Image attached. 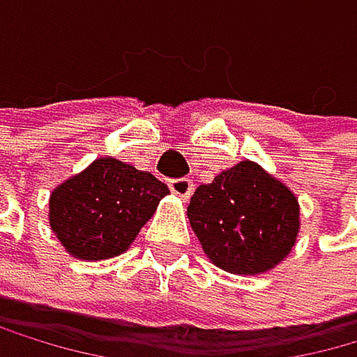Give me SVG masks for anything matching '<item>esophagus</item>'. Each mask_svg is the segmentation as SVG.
I'll return each mask as SVG.
<instances>
[{
    "label": "esophagus",
    "instance_id": "34e87169",
    "mask_svg": "<svg viewBox=\"0 0 357 357\" xmlns=\"http://www.w3.org/2000/svg\"><path fill=\"white\" fill-rule=\"evenodd\" d=\"M169 190L181 199H190L192 192H194V183H192V178H172Z\"/></svg>",
    "mask_w": 357,
    "mask_h": 357
}]
</instances>
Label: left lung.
Wrapping results in <instances>:
<instances>
[{"label":"left lung","mask_w":357,"mask_h":357,"mask_svg":"<svg viewBox=\"0 0 357 357\" xmlns=\"http://www.w3.org/2000/svg\"><path fill=\"white\" fill-rule=\"evenodd\" d=\"M188 219L214 266L234 275H259L293 250L300 203L261 165L241 160L197 188Z\"/></svg>","instance_id":"obj_1"}]
</instances>
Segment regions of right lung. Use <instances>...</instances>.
Segmentation results:
<instances>
[{"mask_svg": "<svg viewBox=\"0 0 357 357\" xmlns=\"http://www.w3.org/2000/svg\"><path fill=\"white\" fill-rule=\"evenodd\" d=\"M169 194L149 172L116 158H96L51 192V230L66 252L84 261L123 255Z\"/></svg>", "mask_w": 357, "mask_h": 357, "instance_id": "right-lung-1", "label": "right lung"}]
</instances>
